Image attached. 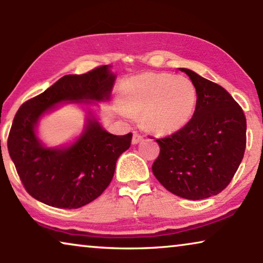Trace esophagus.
Listing matches in <instances>:
<instances>
[{
	"label": "esophagus",
	"instance_id": "34e87169",
	"mask_svg": "<svg viewBox=\"0 0 263 263\" xmlns=\"http://www.w3.org/2000/svg\"><path fill=\"white\" fill-rule=\"evenodd\" d=\"M143 141V136L137 134V132H134V137H132V144H138Z\"/></svg>",
	"mask_w": 263,
	"mask_h": 263
}]
</instances>
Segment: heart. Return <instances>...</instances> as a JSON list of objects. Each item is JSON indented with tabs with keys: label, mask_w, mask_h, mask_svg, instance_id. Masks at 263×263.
<instances>
[{
	"label": "heart",
	"mask_w": 263,
	"mask_h": 263,
	"mask_svg": "<svg viewBox=\"0 0 263 263\" xmlns=\"http://www.w3.org/2000/svg\"><path fill=\"white\" fill-rule=\"evenodd\" d=\"M122 114L139 115L156 134L183 128L197 106V90L186 77L145 72L126 79L120 86Z\"/></svg>",
	"instance_id": "obj_1"
}]
</instances>
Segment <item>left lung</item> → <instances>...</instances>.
<instances>
[{
  "label": "left lung",
  "instance_id": "8db88e82",
  "mask_svg": "<svg viewBox=\"0 0 263 263\" xmlns=\"http://www.w3.org/2000/svg\"><path fill=\"white\" fill-rule=\"evenodd\" d=\"M179 71L195 84L197 106L183 128L156 139L153 173L170 192L196 201L218 195L232 180L246 150L247 119L222 86L191 69Z\"/></svg>",
  "mask_w": 263,
  "mask_h": 263
}]
</instances>
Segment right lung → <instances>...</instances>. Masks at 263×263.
Returning a JSON list of instances; mask_svg holds the SVG:
<instances>
[{
  "instance_id": "right-lung-1",
  "label": "right lung",
  "mask_w": 263,
  "mask_h": 263,
  "mask_svg": "<svg viewBox=\"0 0 263 263\" xmlns=\"http://www.w3.org/2000/svg\"><path fill=\"white\" fill-rule=\"evenodd\" d=\"M110 67L62 77L15 114L7 143L9 156L26 191L37 201L62 209L80 208L99 197L113 179L115 164L131 145L132 134H109L96 115L99 102L110 100L117 79ZM64 103L87 111L83 131L67 145L48 147L37 137V125Z\"/></svg>"
}]
</instances>
